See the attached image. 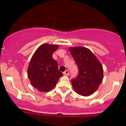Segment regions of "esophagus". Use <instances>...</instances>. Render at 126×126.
Masks as SVG:
<instances>
[{
  "instance_id": "34e87169",
  "label": "esophagus",
  "mask_w": 126,
  "mask_h": 126,
  "mask_svg": "<svg viewBox=\"0 0 126 126\" xmlns=\"http://www.w3.org/2000/svg\"><path fill=\"white\" fill-rule=\"evenodd\" d=\"M63 74H64V76H68V75L69 74V71H68V70H66L64 72H63Z\"/></svg>"
}]
</instances>
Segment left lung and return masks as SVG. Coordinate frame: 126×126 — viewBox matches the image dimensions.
Masks as SVG:
<instances>
[{
  "label": "left lung",
  "instance_id": "1",
  "mask_svg": "<svg viewBox=\"0 0 126 126\" xmlns=\"http://www.w3.org/2000/svg\"><path fill=\"white\" fill-rule=\"evenodd\" d=\"M78 67V76L71 80L72 87L81 96H88L98 89L103 80V68L93 53L85 47H69Z\"/></svg>",
  "mask_w": 126,
  "mask_h": 126
}]
</instances>
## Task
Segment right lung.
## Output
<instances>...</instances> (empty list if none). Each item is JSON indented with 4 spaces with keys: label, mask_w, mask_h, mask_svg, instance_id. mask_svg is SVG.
Listing matches in <instances>:
<instances>
[{
    "label": "right lung",
    "mask_w": 126,
    "mask_h": 126,
    "mask_svg": "<svg viewBox=\"0 0 126 126\" xmlns=\"http://www.w3.org/2000/svg\"><path fill=\"white\" fill-rule=\"evenodd\" d=\"M58 45L43 44L36 49L28 66L27 75L32 85L41 92L54 88L63 76L58 70V63L52 54Z\"/></svg>",
    "instance_id": "add662e5"
}]
</instances>
